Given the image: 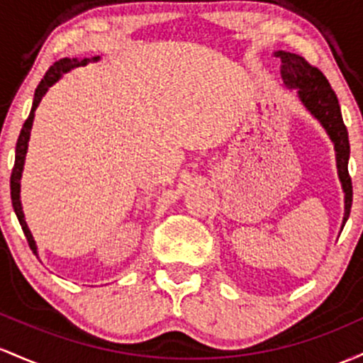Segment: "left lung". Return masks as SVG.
I'll use <instances>...</instances> for the list:
<instances>
[{"label":"left lung","instance_id":"left-lung-1","mask_svg":"<svg viewBox=\"0 0 363 363\" xmlns=\"http://www.w3.org/2000/svg\"><path fill=\"white\" fill-rule=\"evenodd\" d=\"M274 56L281 60V77H283L284 85L288 89H296V96H298L300 103L305 106V109L315 120H319V123L323 125V128L328 132L329 138L335 144L337 177H340L345 192V223L348 221L350 209H352L353 190L352 178L348 174V130L343 123L336 94L329 85L324 73L319 68L312 67L302 56L286 51H276Z\"/></svg>","mask_w":363,"mask_h":363}]
</instances>
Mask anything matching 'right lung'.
Instances as JSON below:
<instances>
[{
	"label": "right lung",
	"mask_w": 363,
	"mask_h": 363,
	"mask_svg": "<svg viewBox=\"0 0 363 363\" xmlns=\"http://www.w3.org/2000/svg\"><path fill=\"white\" fill-rule=\"evenodd\" d=\"M97 60H99V56H94L92 60H89V58H84V60L63 58V60L56 61L50 70L46 72V75H44V79L39 82L38 89H35L34 103H32L30 115H28L26 123H23V127H22V132H20V135H18L17 147H15V166H13V169H11V178H10L11 203H13V211H15V214H17L20 226H22V230H23V235H26L28 247H30V250L34 252L35 255H38V247H35L34 236H32L30 230H28V226L26 223V216H23V211H22V202H20V180H22L23 162H26V154H27V147H28V138H30L32 121H34V113H35V109H38L40 99L44 97V94L48 92V89H50L52 84L58 82L63 73L70 72L77 67H84V65H87L89 61H97Z\"/></svg>",
	"instance_id": "1"
}]
</instances>
